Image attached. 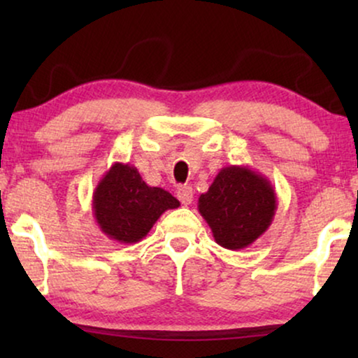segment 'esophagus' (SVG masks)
<instances>
[{
	"label": "esophagus",
	"mask_w": 358,
	"mask_h": 358,
	"mask_svg": "<svg viewBox=\"0 0 358 358\" xmlns=\"http://www.w3.org/2000/svg\"><path fill=\"white\" fill-rule=\"evenodd\" d=\"M178 199L180 200V203L182 205H190L194 200V190L190 185H182V187H179L178 190Z\"/></svg>",
	"instance_id": "obj_1"
}]
</instances>
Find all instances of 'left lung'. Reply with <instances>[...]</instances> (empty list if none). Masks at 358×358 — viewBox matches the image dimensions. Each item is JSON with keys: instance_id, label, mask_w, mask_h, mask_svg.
I'll list each match as a JSON object with an SVG mask.
<instances>
[{"instance_id": "8db88e82", "label": "left lung", "mask_w": 358, "mask_h": 358, "mask_svg": "<svg viewBox=\"0 0 358 358\" xmlns=\"http://www.w3.org/2000/svg\"><path fill=\"white\" fill-rule=\"evenodd\" d=\"M277 194L271 180L248 166L220 169L208 190L199 197V212L220 246L244 249L272 224Z\"/></svg>"}]
</instances>
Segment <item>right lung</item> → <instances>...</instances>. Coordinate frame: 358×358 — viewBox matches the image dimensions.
I'll use <instances>...</instances> for the list:
<instances>
[{
	"mask_svg": "<svg viewBox=\"0 0 358 358\" xmlns=\"http://www.w3.org/2000/svg\"><path fill=\"white\" fill-rule=\"evenodd\" d=\"M179 205L168 190L150 187L129 163L112 164L92 192L97 227L112 241L124 244L141 241L166 210Z\"/></svg>",
	"mask_w": 358,
	"mask_h": 358,
	"instance_id": "obj_1",
	"label": "right lung"
}]
</instances>
